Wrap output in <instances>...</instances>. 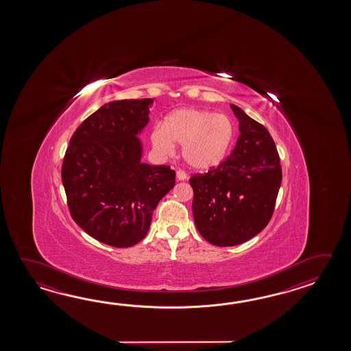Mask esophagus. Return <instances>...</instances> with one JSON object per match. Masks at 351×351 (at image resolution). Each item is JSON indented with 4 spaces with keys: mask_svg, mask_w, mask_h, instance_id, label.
<instances>
[{
    "mask_svg": "<svg viewBox=\"0 0 351 351\" xmlns=\"http://www.w3.org/2000/svg\"><path fill=\"white\" fill-rule=\"evenodd\" d=\"M176 174H177V179H178V180H186V179H188V176H186V173L184 172V171L178 169Z\"/></svg>",
    "mask_w": 351,
    "mask_h": 351,
    "instance_id": "34e87169",
    "label": "esophagus"
}]
</instances>
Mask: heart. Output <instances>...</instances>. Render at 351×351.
Wrapping results in <instances>:
<instances>
[{
	"instance_id": "1",
	"label": "heart",
	"mask_w": 351,
	"mask_h": 351,
	"mask_svg": "<svg viewBox=\"0 0 351 351\" xmlns=\"http://www.w3.org/2000/svg\"><path fill=\"white\" fill-rule=\"evenodd\" d=\"M236 136V127L224 114L182 108L165 119V125L153 128L150 141L162 156L174 153V143L183 145L182 154L188 165L198 171L216 168L228 156Z\"/></svg>"
}]
</instances>
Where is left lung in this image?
<instances>
[{
  "instance_id": "obj_1",
  "label": "left lung",
  "mask_w": 351,
  "mask_h": 351,
  "mask_svg": "<svg viewBox=\"0 0 351 351\" xmlns=\"http://www.w3.org/2000/svg\"><path fill=\"white\" fill-rule=\"evenodd\" d=\"M239 136L230 157L217 168L189 179L194 223L215 246H237L269 224L282 171L269 130L236 105Z\"/></svg>"
}]
</instances>
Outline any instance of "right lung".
Returning a JSON list of instances; mask_svg holds the SVG:
<instances>
[{
    "mask_svg": "<svg viewBox=\"0 0 351 351\" xmlns=\"http://www.w3.org/2000/svg\"><path fill=\"white\" fill-rule=\"evenodd\" d=\"M153 103L129 99L103 105L75 130L64 157L61 179L70 215L109 246L141 242L158 203L176 183L169 165L142 163L138 134Z\"/></svg>",
    "mask_w": 351,
    "mask_h": 351,
    "instance_id": "add662e5",
    "label": "right lung"
}]
</instances>
